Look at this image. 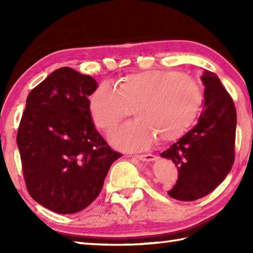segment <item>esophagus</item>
I'll list each match as a JSON object with an SVG mask.
<instances>
[{"mask_svg":"<svg viewBox=\"0 0 253 253\" xmlns=\"http://www.w3.org/2000/svg\"><path fill=\"white\" fill-rule=\"evenodd\" d=\"M135 158H138V160L143 162H153L156 160L155 155H152V154H143V155H136Z\"/></svg>","mask_w":253,"mask_h":253,"instance_id":"obj_1","label":"esophagus"}]
</instances>
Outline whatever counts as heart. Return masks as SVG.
Segmentation results:
<instances>
[{
	"instance_id": "obj_1",
	"label": "heart",
	"mask_w": 253,
	"mask_h": 253,
	"mask_svg": "<svg viewBox=\"0 0 253 253\" xmlns=\"http://www.w3.org/2000/svg\"><path fill=\"white\" fill-rule=\"evenodd\" d=\"M202 102L195 79L172 71L152 70L125 77L116 89L101 84L90 97L89 109L96 125L114 129L132 109L135 121L119 127L109 140L124 151L147 148L155 137L176 139L191 125Z\"/></svg>"
}]
</instances>
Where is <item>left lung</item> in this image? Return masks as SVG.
I'll list each match as a JSON object with an SVG mask.
<instances>
[{"instance_id":"1","label":"left lung","mask_w":253,"mask_h":253,"mask_svg":"<svg viewBox=\"0 0 253 253\" xmlns=\"http://www.w3.org/2000/svg\"><path fill=\"white\" fill-rule=\"evenodd\" d=\"M203 108L196 125L161 157L177 166L178 178L169 192L179 201H195L224 181L234 162L237 111L217 76L204 70Z\"/></svg>"}]
</instances>
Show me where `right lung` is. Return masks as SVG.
I'll return each mask as SVG.
<instances>
[{
  "instance_id": "add662e5",
  "label": "right lung",
  "mask_w": 253,
  "mask_h": 253,
  "mask_svg": "<svg viewBox=\"0 0 253 253\" xmlns=\"http://www.w3.org/2000/svg\"><path fill=\"white\" fill-rule=\"evenodd\" d=\"M97 81L69 67L32 89L16 143L32 199L60 214L83 211L99 195L113 163L122 156L96 130L88 98Z\"/></svg>"
}]
</instances>
